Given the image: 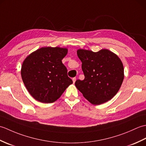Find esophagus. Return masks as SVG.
<instances>
[{"mask_svg":"<svg viewBox=\"0 0 146 146\" xmlns=\"http://www.w3.org/2000/svg\"><path fill=\"white\" fill-rule=\"evenodd\" d=\"M76 78H73V79H72V80H73V83H75V82H76Z\"/></svg>","mask_w":146,"mask_h":146,"instance_id":"34e87169","label":"esophagus"}]
</instances>
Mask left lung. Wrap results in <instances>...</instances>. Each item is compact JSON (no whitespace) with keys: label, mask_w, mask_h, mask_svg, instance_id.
Instances as JSON below:
<instances>
[{"label":"left lung","mask_w":146,"mask_h":146,"mask_svg":"<svg viewBox=\"0 0 146 146\" xmlns=\"http://www.w3.org/2000/svg\"><path fill=\"white\" fill-rule=\"evenodd\" d=\"M85 79L75 82L77 89L93 105H100L111 100L119 92L124 78L122 61L107 49L94 52L78 49Z\"/></svg>","instance_id":"1"}]
</instances>
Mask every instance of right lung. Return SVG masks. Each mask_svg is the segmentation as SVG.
Instances as JSON below:
<instances>
[{
  "mask_svg": "<svg viewBox=\"0 0 146 146\" xmlns=\"http://www.w3.org/2000/svg\"><path fill=\"white\" fill-rule=\"evenodd\" d=\"M67 53L66 48L46 46L33 51L24 60L21 70L22 80L37 101L52 103L73 83L61 61Z\"/></svg>",
  "mask_w": 146,
  "mask_h": 146,
  "instance_id": "add662e5",
  "label": "right lung"
}]
</instances>
